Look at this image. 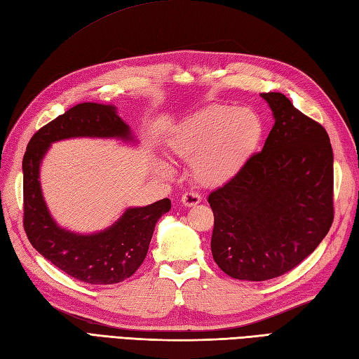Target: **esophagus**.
<instances>
[{
  "label": "esophagus",
  "instance_id": "34e87169",
  "mask_svg": "<svg viewBox=\"0 0 359 359\" xmlns=\"http://www.w3.org/2000/svg\"><path fill=\"white\" fill-rule=\"evenodd\" d=\"M200 200H202V197H200V194L196 193V191H185V193L182 194V203L185 206H194L200 203Z\"/></svg>",
  "mask_w": 359,
  "mask_h": 359
}]
</instances>
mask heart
Listing matches in <instances>:
<instances>
[{
	"label": "heart",
	"mask_w": 359,
	"mask_h": 359,
	"mask_svg": "<svg viewBox=\"0 0 359 359\" xmlns=\"http://www.w3.org/2000/svg\"><path fill=\"white\" fill-rule=\"evenodd\" d=\"M262 135L263 123L255 111L210 105L179 125L170 149L182 161H194V177L200 185L215 187L243 168Z\"/></svg>",
	"instance_id": "1"
}]
</instances>
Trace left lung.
<instances>
[{"label":"left lung","mask_w":359,"mask_h":359,"mask_svg":"<svg viewBox=\"0 0 359 359\" xmlns=\"http://www.w3.org/2000/svg\"><path fill=\"white\" fill-rule=\"evenodd\" d=\"M275 123L260 153L208 196L211 251L229 277L264 281L292 271L333 222V153L327 131L281 93H262Z\"/></svg>","instance_id":"left-lung-1"}]
</instances>
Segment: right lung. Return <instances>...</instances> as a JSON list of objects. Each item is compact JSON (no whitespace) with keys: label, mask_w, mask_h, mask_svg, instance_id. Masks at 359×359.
<instances>
[{"label":"right lung","mask_w":359,"mask_h":359,"mask_svg":"<svg viewBox=\"0 0 359 359\" xmlns=\"http://www.w3.org/2000/svg\"><path fill=\"white\" fill-rule=\"evenodd\" d=\"M121 137L130 127L111 105L84 102L39 128L22 159V224L32 246L56 268L88 285H114L130 278L144 263L156 222L171 210L170 198L144 208H130L113 226L91 236L57 226L48 214L39 187V163L50 144L69 137Z\"/></svg>","instance_id":"1"}]
</instances>
